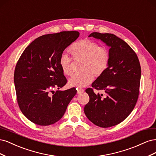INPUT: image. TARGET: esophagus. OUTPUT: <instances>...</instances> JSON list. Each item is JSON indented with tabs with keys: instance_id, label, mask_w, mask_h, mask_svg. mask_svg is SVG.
Returning <instances> with one entry per match:
<instances>
[{
	"instance_id": "esophagus-1",
	"label": "esophagus",
	"mask_w": 156,
	"mask_h": 156,
	"mask_svg": "<svg viewBox=\"0 0 156 156\" xmlns=\"http://www.w3.org/2000/svg\"><path fill=\"white\" fill-rule=\"evenodd\" d=\"M84 90L83 88H78L77 92V94H81V93L84 92Z\"/></svg>"
}]
</instances>
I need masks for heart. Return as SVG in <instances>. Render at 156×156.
<instances>
[{"instance_id":"b5f03b06","label":"heart","mask_w":156,"mask_h":156,"mask_svg":"<svg viewBox=\"0 0 156 156\" xmlns=\"http://www.w3.org/2000/svg\"><path fill=\"white\" fill-rule=\"evenodd\" d=\"M73 59L81 62L79 69L68 81V85L82 88L90 84L94 75L100 77L105 72L110 62L109 51L100 46L97 42L84 38L73 44L69 49ZM59 66L65 75L72 73V61L66 54H62L59 58Z\"/></svg>"}]
</instances>
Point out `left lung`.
<instances>
[{"instance_id": "obj_1", "label": "left lung", "mask_w": 156, "mask_h": 156, "mask_svg": "<svg viewBox=\"0 0 156 156\" xmlns=\"http://www.w3.org/2000/svg\"><path fill=\"white\" fill-rule=\"evenodd\" d=\"M88 37L100 40L110 48V62L105 72L92 84L106 96L86 90L90 100L84 111L88 119L101 127H109L124 121L133 110L139 97L141 69L135 51L115 34L92 32Z\"/></svg>"}]
</instances>
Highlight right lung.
<instances>
[{"instance_id":"1","label":"right lung","mask_w":156,"mask_h":156,"mask_svg":"<svg viewBox=\"0 0 156 156\" xmlns=\"http://www.w3.org/2000/svg\"><path fill=\"white\" fill-rule=\"evenodd\" d=\"M79 36L77 31H63L40 36L19 59L14 72L17 103L23 114L33 123L49 126L58 122L76 94L75 88L56 90L53 95L50 92L66 84L59 58Z\"/></svg>"}]
</instances>
